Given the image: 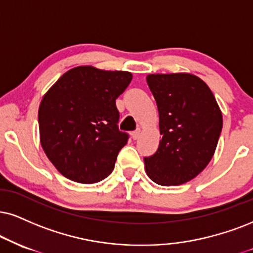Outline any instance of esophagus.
<instances>
[{
    "instance_id": "34e87169",
    "label": "esophagus",
    "mask_w": 253,
    "mask_h": 253,
    "mask_svg": "<svg viewBox=\"0 0 253 253\" xmlns=\"http://www.w3.org/2000/svg\"><path fill=\"white\" fill-rule=\"evenodd\" d=\"M139 136H141V129H137L136 131L132 132V138H133V139L139 138Z\"/></svg>"
}]
</instances>
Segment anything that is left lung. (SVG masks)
Instances as JSON below:
<instances>
[{
  "label": "left lung",
  "instance_id": "left-lung-1",
  "mask_svg": "<svg viewBox=\"0 0 253 253\" xmlns=\"http://www.w3.org/2000/svg\"><path fill=\"white\" fill-rule=\"evenodd\" d=\"M146 82L157 103L162 139L155 155L144 158L145 171L160 185H180L213 157L222 111L208 84L196 75L151 74Z\"/></svg>",
  "mask_w": 253,
  "mask_h": 253
}]
</instances>
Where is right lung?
<instances>
[{
	"label": "right lung",
	"instance_id": "add662e5",
	"mask_svg": "<svg viewBox=\"0 0 253 253\" xmlns=\"http://www.w3.org/2000/svg\"><path fill=\"white\" fill-rule=\"evenodd\" d=\"M132 80L129 71L73 68L46 91L39 108L41 145L64 177L91 184L112 172L126 132L118 130L116 99Z\"/></svg>",
	"mask_w": 253,
	"mask_h": 253
}]
</instances>
